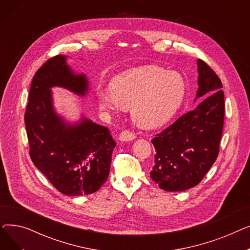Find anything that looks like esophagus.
<instances>
[{
    "instance_id": "1",
    "label": "esophagus",
    "mask_w": 250,
    "mask_h": 250,
    "mask_svg": "<svg viewBox=\"0 0 250 250\" xmlns=\"http://www.w3.org/2000/svg\"><path fill=\"white\" fill-rule=\"evenodd\" d=\"M136 134L134 132H132V130L129 129H125L123 130V132L121 133L120 135V139L122 142H127V141H132L134 139H136Z\"/></svg>"
}]
</instances>
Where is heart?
Wrapping results in <instances>:
<instances>
[{"label": "heart", "instance_id": "1", "mask_svg": "<svg viewBox=\"0 0 250 250\" xmlns=\"http://www.w3.org/2000/svg\"><path fill=\"white\" fill-rule=\"evenodd\" d=\"M111 92L99 90L97 99L103 110L118 112L130 108L133 121L147 128L160 126L175 113L185 96L180 75L156 67H146L118 76Z\"/></svg>", "mask_w": 250, "mask_h": 250}]
</instances>
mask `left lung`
Segmentation results:
<instances>
[{"instance_id": "1", "label": "left lung", "mask_w": 250, "mask_h": 250, "mask_svg": "<svg viewBox=\"0 0 250 250\" xmlns=\"http://www.w3.org/2000/svg\"><path fill=\"white\" fill-rule=\"evenodd\" d=\"M198 71L196 97H208L152 140L156 154L150 175L166 191L198 186L219 154L225 115L223 85L203 60L198 61Z\"/></svg>"}]
</instances>
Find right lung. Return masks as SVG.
Instances as JSON below:
<instances>
[{"label": "right lung", "instance_id": "right-lung-1", "mask_svg": "<svg viewBox=\"0 0 250 250\" xmlns=\"http://www.w3.org/2000/svg\"><path fill=\"white\" fill-rule=\"evenodd\" d=\"M54 86L79 95L88 90L86 76L74 75L63 56L48 59L36 71L24 115L30 158L60 192L93 193L107 180L116 143L106 126L86 118L77 125L64 124L52 108Z\"/></svg>", "mask_w": 250, "mask_h": 250}]
</instances>
